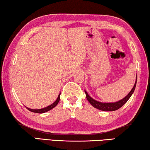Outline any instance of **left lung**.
Returning a JSON list of instances; mask_svg holds the SVG:
<instances>
[{
  "instance_id": "obj_1",
  "label": "left lung",
  "mask_w": 150,
  "mask_h": 150,
  "mask_svg": "<svg viewBox=\"0 0 150 150\" xmlns=\"http://www.w3.org/2000/svg\"><path fill=\"white\" fill-rule=\"evenodd\" d=\"M136 82H137V77H136V81L135 84H134V87L132 88V89L130 91V92L129 93L128 95H127L125 97L122 99L118 101V102L116 103H101V102H98V101L96 100L95 99H93V98H91V96L88 95V93H87V91H85V93L86 94V97H87V100L88 102L90 103V104L94 107L96 108L99 109L100 110H103V111H114V110H116L121 108L124 104H125L127 101L128 100L129 98H130V96L132 95L134 90H135L136 88Z\"/></svg>"
}]
</instances>
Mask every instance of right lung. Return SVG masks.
<instances>
[{
	"label": "right lung",
	"instance_id": "1",
	"mask_svg": "<svg viewBox=\"0 0 150 150\" xmlns=\"http://www.w3.org/2000/svg\"><path fill=\"white\" fill-rule=\"evenodd\" d=\"M59 99H60V94H59V95H58V97L57 98V100H55L54 103L52 104V105H50V106H47V107H45L44 108H41V109H31V108H28V107H26V108L28 110L31 111V112H33L40 113V114L44 113V112H47V111H49L50 110H52V109L54 108L55 106H56L58 104V103H59Z\"/></svg>",
	"mask_w": 150,
	"mask_h": 150
}]
</instances>
